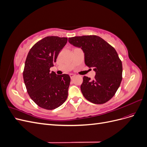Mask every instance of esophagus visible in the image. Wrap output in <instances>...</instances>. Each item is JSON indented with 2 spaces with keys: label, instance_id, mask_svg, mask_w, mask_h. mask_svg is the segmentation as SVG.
Listing matches in <instances>:
<instances>
[{
  "label": "esophagus",
  "instance_id": "34e87169",
  "mask_svg": "<svg viewBox=\"0 0 147 147\" xmlns=\"http://www.w3.org/2000/svg\"><path fill=\"white\" fill-rule=\"evenodd\" d=\"M70 78L71 79H72L74 77H75V75H74V74H70Z\"/></svg>",
  "mask_w": 147,
  "mask_h": 147
}]
</instances>
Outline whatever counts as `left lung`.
<instances>
[{
  "label": "left lung",
  "mask_w": 147,
  "mask_h": 147,
  "mask_svg": "<svg viewBox=\"0 0 147 147\" xmlns=\"http://www.w3.org/2000/svg\"><path fill=\"white\" fill-rule=\"evenodd\" d=\"M69 42L81 48L84 63L95 71L94 79L83 77L81 91L83 96L96 104L109 101L115 94L122 80L123 67L115 49L97 35L69 38Z\"/></svg>",
  "instance_id": "1"
}]
</instances>
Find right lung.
<instances>
[{
	"mask_svg": "<svg viewBox=\"0 0 147 147\" xmlns=\"http://www.w3.org/2000/svg\"><path fill=\"white\" fill-rule=\"evenodd\" d=\"M67 42L66 37H46L31 48L26 57L24 84L30 98L41 108L55 109L67 97L69 75H56L50 70Z\"/></svg>",
	"mask_w": 147,
	"mask_h": 147,
	"instance_id": "right-lung-1",
	"label": "right lung"
}]
</instances>
